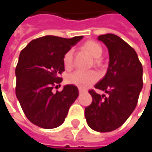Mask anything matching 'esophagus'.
Wrapping results in <instances>:
<instances>
[{
	"instance_id": "34e87169",
	"label": "esophagus",
	"mask_w": 152,
	"mask_h": 152,
	"mask_svg": "<svg viewBox=\"0 0 152 152\" xmlns=\"http://www.w3.org/2000/svg\"><path fill=\"white\" fill-rule=\"evenodd\" d=\"M86 90H84V89H80V88H79V92L80 94H81V93H84V92H86Z\"/></svg>"
}]
</instances>
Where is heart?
I'll use <instances>...</instances> for the list:
<instances>
[{
	"label": "heart",
	"instance_id": "heart-1",
	"mask_svg": "<svg viewBox=\"0 0 152 152\" xmlns=\"http://www.w3.org/2000/svg\"><path fill=\"white\" fill-rule=\"evenodd\" d=\"M84 50L88 52L94 59V64L96 66L100 65L99 58L103 53V48L101 45L95 41L89 40L82 45ZM73 64V51L72 49L68 50L63 57V65L66 70H70L72 67ZM99 79V75L94 71L83 72V71H76L72 74H70L66 81L69 84L74 85L79 87L80 89H86L87 87L91 86Z\"/></svg>",
	"mask_w": 152,
	"mask_h": 152
}]
</instances>
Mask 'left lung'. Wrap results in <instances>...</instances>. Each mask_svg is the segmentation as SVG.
Here are the masks:
<instances>
[{
  "label": "left lung",
  "mask_w": 152,
  "mask_h": 152,
  "mask_svg": "<svg viewBox=\"0 0 152 152\" xmlns=\"http://www.w3.org/2000/svg\"><path fill=\"white\" fill-rule=\"evenodd\" d=\"M109 49V67L94 88L109 94L89 91L92 103L85 109L87 124L94 131L107 132L121 127L137 104L142 89V66L135 50L113 34L98 37Z\"/></svg>",
  "instance_id": "8db88e82"
}]
</instances>
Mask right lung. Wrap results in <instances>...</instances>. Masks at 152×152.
Segmentation results:
<instances>
[{"label": "right lung", "instance_id": "add662e5", "mask_svg": "<svg viewBox=\"0 0 152 152\" xmlns=\"http://www.w3.org/2000/svg\"><path fill=\"white\" fill-rule=\"evenodd\" d=\"M82 38L47 35L32 40L21 51L15 68V94L25 116L36 126L46 129L60 126L78 97L74 85L56 93L53 90L62 81L64 54Z\"/></svg>", "mask_w": 152, "mask_h": 152}]
</instances>
